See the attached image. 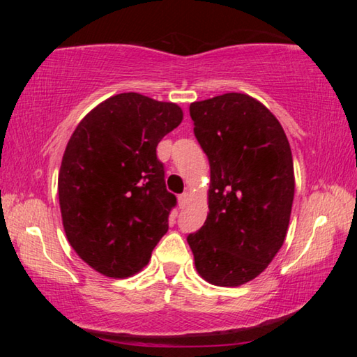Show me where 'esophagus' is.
Instances as JSON below:
<instances>
[{
  "label": "esophagus",
  "instance_id": "esophagus-1",
  "mask_svg": "<svg viewBox=\"0 0 357 357\" xmlns=\"http://www.w3.org/2000/svg\"><path fill=\"white\" fill-rule=\"evenodd\" d=\"M187 202H189V192H184L181 193V195L178 197V203H179V208H185Z\"/></svg>",
  "mask_w": 357,
  "mask_h": 357
}]
</instances>
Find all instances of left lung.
<instances>
[{
	"mask_svg": "<svg viewBox=\"0 0 357 357\" xmlns=\"http://www.w3.org/2000/svg\"><path fill=\"white\" fill-rule=\"evenodd\" d=\"M190 118L211 184L206 222L187 243L204 280L244 285L285 241L294 198L291 148L274 114L247 94L193 102Z\"/></svg>",
	"mask_w": 357,
	"mask_h": 357,
	"instance_id": "left-lung-1",
	"label": "left lung"
}]
</instances>
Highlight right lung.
Instances as JSON below:
<instances>
[{
	"label": "right lung",
	"instance_id": "1",
	"mask_svg": "<svg viewBox=\"0 0 357 357\" xmlns=\"http://www.w3.org/2000/svg\"><path fill=\"white\" fill-rule=\"evenodd\" d=\"M181 121L173 102L123 93L93 108L72 134L58 174L63 227L98 273L134 275L168 231L176 197L155 148Z\"/></svg>",
	"mask_w": 357,
	"mask_h": 357
}]
</instances>
